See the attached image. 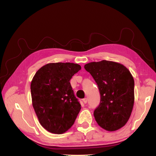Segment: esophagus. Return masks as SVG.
I'll use <instances>...</instances> for the list:
<instances>
[{
    "label": "esophagus",
    "instance_id": "1",
    "mask_svg": "<svg viewBox=\"0 0 156 156\" xmlns=\"http://www.w3.org/2000/svg\"><path fill=\"white\" fill-rule=\"evenodd\" d=\"M87 101H88V99H87V98H84L83 100V102L84 103V104H85V103H87Z\"/></svg>",
    "mask_w": 156,
    "mask_h": 156
}]
</instances>
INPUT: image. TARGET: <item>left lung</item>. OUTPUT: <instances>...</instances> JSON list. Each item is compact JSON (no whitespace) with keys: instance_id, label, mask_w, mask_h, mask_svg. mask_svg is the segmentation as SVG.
Listing matches in <instances>:
<instances>
[{"instance_id":"1","label":"left lung","mask_w":156,"mask_h":156,"mask_svg":"<svg viewBox=\"0 0 156 156\" xmlns=\"http://www.w3.org/2000/svg\"><path fill=\"white\" fill-rule=\"evenodd\" d=\"M95 80L100 93V103L94 116L103 129L114 131L128 121L134 104V79L124 65L102 60L84 65Z\"/></svg>"}]
</instances>
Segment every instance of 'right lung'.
Returning a JSON list of instances; mask_svg holds the SVG:
<instances>
[{
  "mask_svg": "<svg viewBox=\"0 0 156 156\" xmlns=\"http://www.w3.org/2000/svg\"><path fill=\"white\" fill-rule=\"evenodd\" d=\"M81 69L77 64L49 63L37 70L32 79V106L40 124L52 133L68 131L81 110L69 82Z\"/></svg>",
  "mask_w": 156,
  "mask_h": 156,
  "instance_id": "right-lung-1",
  "label": "right lung"
}]
</instances>
